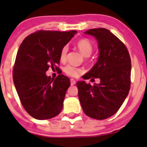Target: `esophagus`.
<instances>
[{"label": "esophagus", "instance_id": "esophagus-1", "mask_svg": "<svg viewBox=\"0 0 147 147\" xmlns=\"http://www.w3.org/2000/svg\"><path fill=\"white\" fill-rule=\"evenodd\" d=\"M75 83H76V82H75V80L70 79V84H71V85H75Z\"/></svg>", "mask_w": 147, "mask_h": 147}]
</instances>
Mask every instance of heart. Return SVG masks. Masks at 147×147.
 I'll return each instance as SVG.
<instances>
[{
  "label": "heart",
  "instance_id": "heart-1",
  "mask_svg": "<svg viewBox=\"0 0 147 147\" xmlns=\"http://www.w3.org/2000/svg\"><path fill=\"white\" fill-rule=\"evenodd\" d=\"M77 46H78V49H79V50L80 51V53H82L84 57H88V56H90V55H91L92 52V45L91 42H90L88 40H80V41H78ZM67 51V46H65V47L62 49L61 53H60V60H61V61H64L65 60ZM64 71L67 75L72 77L78 76L79 74H80L81 72H82V69H80V68L75 67L72 66V65H67L65 67Z\"/></svg>",
  "mask_w": 147,
  "mask_h": 147
}]
</instances>
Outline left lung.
I'll return each mask as SVG.
<instances>
[{
  "mask_svg": "<svg viewBox=\"0 0 147 147\" xmlns=\"http://www.w3.org/2000/svg\"><path fill=\"white\" fill-rule=\"evenodd\" d=\"M98 43L97 61L84 79L99 78L93 85L78 81V97L83 112L90 117L105 119L115 115L130 89L131 59L126 46L109 30L93 28L84 32Z\"/></svg>",
  "mask_w": 147,
  "mask_h": 147,
  "instance_id": "1",
  "label": "left lung"
}]
</instances>
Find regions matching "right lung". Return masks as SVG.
<instances>
[{
	"label": "right lung",
	"mask_w": 147,
	"mask_h": 147,
	"mask_svg": "<svg viewBox=\"0 0 147 147\" xmlns=\"http://www.w3.org/2000/svg\"><path fill=\"white\" fill-rule=\"evenodd\" d=\"M76 33V30H40L26 37L19 47L13 82L22 105L35 119H51L63 109L70 80L64 75L51 79L46 72L50 67L57 69L62 49Z\"/></svg>",
	"instance_id": "right-lung-1"
}]
</instances>
